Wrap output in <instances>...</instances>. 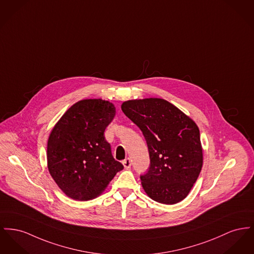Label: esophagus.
Returning a JSON list of instances; mask_svg holds the SVG:
<instances>
[{
  "label": "esophagus",
  "mask_w": 254,
  "mask_h": 254,
  "mask_svg": "<svg viewBox=\"0 0 254 254\" xmlns=\"http://www.w3.org/2000/svg\"><path fill=\"white\" fill-rule=\"evenodd\" d=\"M123 165H124L125 169H129L130 166H131V160H130V158H126V159L123 161Z\"/></svg>",
  "instance_id": "1"
}]
</instances>
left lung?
I'll list each match as a JSON object with an SVG mask.
<instances>
[{
    "label": "left lung",
    "instance_id": "8db88e82",
    "mask_svg": "<svg viewBox=\"0 0 254 254\" xmlns=\"http://www.w3.org/2000/svg\"><path fill=\"white\" fill-rule=\"evenodd\" d=\"M122 110L141 129L149 149V170L140 177L153 200L175 204L192 189L202 167L199 129L193 120L163 99L123 103Z\"/></svg>",
    "mask_w": 254,
    "mask_h": 254
}]
</instances>
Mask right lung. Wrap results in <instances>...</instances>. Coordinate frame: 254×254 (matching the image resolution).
I'll return each instance as SVG.
<instances>
[{"label":"right lung","instance_id":"obj_1","mask_svg":"<svg viewBox=\"0 0 254 254\" xmlns=\"http://www.w3.org/2000/svg\"><path fill=\"white\" fill-rule=\"evenodd\" d=\"M115 113V106L107 101L82 100L54 127L47 147L48 169L69 197L89 200L98 196L124 169L104 135Z\"/></svg>","mask_w":254,"mask_h":254}]
</instances>
